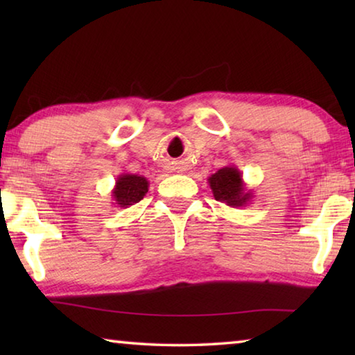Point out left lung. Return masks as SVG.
Masks as SVG:
<instances>
[{
	"label": "left lung",
	"mask_w": 355,
	"mask_h": 355,
	"mask_svg": "<svg viewBox=\"0 0 355 355\" xmlns=\"http://www.w3.org/2000/svg\"><path fill=\"white\" fill-rule=\"evenodd\" d=\"M208 184L213 191L214 199L225 203L227 207H245L254 199V192L248 189L241 171L235 166H225L213 173L211 177H208Z\"/></svg>",
	"instance_id": "obj_1"
}]
</instances>
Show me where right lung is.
Masks as SVG:
<instances>
[{
    "mask_svg": "<svg viewBox=\"0 0 355 355\" xmlns=\"http://www.w3.org/2000/svg\"><path fill=\"white\" fill-rule=\"evenodd\" d=\"M148 192V180L136 173H120L111 191L112 203L117 208H128L144 199Z\"/></svg>",
    "mask_w": 355,
    "mask_h": 355,
    "instance_id": "right-lung-1",
    "label": "right lung"
}]
</instances>
